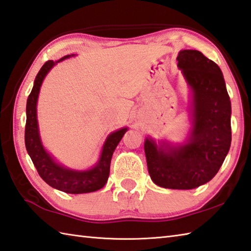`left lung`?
<instances>
[{"mask_svg":"<svg viewBox=\"0 0 251 251\" xmlns=\"http://www.w3.org/2000/svg\"><path fill=\"white\" fill-rule=\"evenodd\" d=\"M177 66L193 90V129L187 144H144L148 172L158 186L192 190L217 175L232 141L231 101L219 66L195 50L178 53Z\"/></svg>","mask_w":251,"mask_h":251,"instance_id":"8db88e82","label":"left lung"}]
</instances>
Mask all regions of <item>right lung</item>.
<instances>
[{
    "label": "right lung",
    "mask_w": 251,
    "mask_h": 251,
    "mask_svg": "<svg viewBox=\"0 0 251 251\" xmlns=\"http://www.w3.org/2000/svg\"><path fill=\"white\" fill-rule=\"evenodd\" d=\"M69 56H65L59 59L61 61ZM55 63L48 60L35 76L31 93L27 100V120L25 127V144L27 151L31 158L33 165L37 169L39 176L42 180L56 190L69 194L91 193L104 187L109 176V168L112 154L115 148L119 144L120 140L126 131V127L116 131L107 137L103 147L99 163L88 171H75L66 169L56 163L50 156L44 151L40 140L38 120H37V100L41 84L44 76L53 67Z\"/></svg>",
    "instance_id": "add662e5"
}]
</instances>
